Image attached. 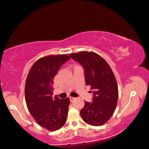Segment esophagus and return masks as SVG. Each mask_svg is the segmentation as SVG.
I'll list each match as a JSON object with an SVG mask.
<instances>
[{
  "label": "esophagus",
  "instance_id": "1",
  "mask_svg": "<svg viewBox=\"0 0 149 149\" xmlns=\"http://www.w3.org/2000/svg\"><path fill=\"white\" fill-rule=\"evenodd\" d=\"M69 98H70V102H72V101H73V100L75 99V97H70Z\"/></svg>",
  "mask_w": 149,
  "mask_h": 149
}]
</instances>
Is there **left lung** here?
<instances>
[{"label": "left lung", "mask_w": 149, "mask_h": 149, "mask_svg": "<svg viewBox=\"0 0 149 149\" xmlns=\"http://www.w3.org/2000/svg\"><path fill=\"white\" fill-rule=\"evenodd\" d=\"M69 56L84 67L86 85L94 90L92 102L85 101L80 116L89 125H102L117 107L118 91L113 72L105 59L95 52L82 51Z\"/></svg>", "instance_id": "obj_1"}]
</instances>
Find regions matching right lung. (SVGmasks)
<instances>
[{
    "label": "right lung",
    "mask_w": 149,
    "mask_h": 149,
    "mask_svg": "<svg viewBox=\"0 0 149 149\" xmlns=\"http://www.w3.org/2000/svg\"><path fill=\"white\" fill-rule=\"evenodd\" d=\"M70 57L65 54L41 57L33 63L25 81V99L29 111L36 122L49 131L65 125L69 98H52L54 78L63 63Z\"/></svg>",
    "instance_id": "add662e5"
}]
</instances>
